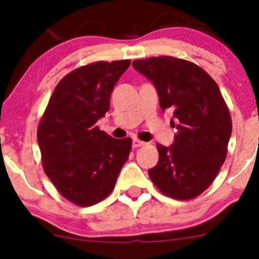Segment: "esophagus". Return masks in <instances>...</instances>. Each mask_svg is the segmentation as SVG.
Listing matches in <instances>:
<instances>
[{
	"mask_svg": "<svg viewBox=\"0 0 259 259\" xmlns=\"http://www.w3.org/2000/svg\"><path fill=\"white\" fill-rule=\"evenodd\" d=\"M146 143L142 142V140L139 139H134L133 140V148H142V146H144Z\"/></svg>",
	"mask_w": 259,
	"mask_h": 259,
	"instance_id": "1",
	"label": "esophagus"
}]
</instances>
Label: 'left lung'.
I'll return each mask as SVG.
<instances>
[{"instance_id": "1", "label": "left lung", "mask_w": 259, "mask_h": 259, "mask_svg": "<svg viewBox=\"0 0 259 259\" xmlns=\"http://www.w3.org/2000/svg\"><path fill=\"white\" fill-rule=\"evenodd\" d=\"M133 66L155 86L163 110L177 127L169 148L156 144L159 160L148 173L168 197L189 200L213 183L226 160L232 119L218 85L202 67L171 56L135 60Z\"/></svg>"}]
</instances>
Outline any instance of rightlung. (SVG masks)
Masks as SVG:
<instances>
[{
  "label": "right lung",
  "instance_id": "1",
  "mask_svg": "<svg viewBox=\"0 0 259 259\" xmlns=\"http://www.w3.org/2000/svg\"><path fill=\"white\" fill-rule=\"evenodd\" d=\"M130 60L99 61L67 74L55 88L37 129L46 176L60 194L90 207L113 192L132 150V139H114L96 126L110 110L115 83Z\"/></svg>",
  "mask_w": 259,
  "mask_h": 259
}]
</instances>
